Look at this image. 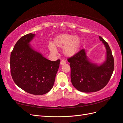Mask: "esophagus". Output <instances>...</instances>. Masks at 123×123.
<instances>
[{
    "mask_svg": "<svg viewBox=\"0 0 123 123\" xmlns=\"http://www.w3.org/2000/svg\"><path fill=\"white\" fill-rule=\"evenodd\" d=\"M66 61H65V60H61V62H60V64H61V65L64 64H66Z\"/></svg>",
    "mask_w": 123,
    "mask_h": 123,
    "instance_id": "1",
    "label": "esophagus"
}]
</instances>
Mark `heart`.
<instances>
[{
  "instance_id": "heart-1",
  "label": "heart",
  "mask_w": 123,
  "mask_h": 123,
  "mask_svg": "<svg viewBox=\"0 0 123 123\" xmlns=\"http://www.w3.org/2000/svg\"><path fill=\"white\" fill-rule=\"evenodd\" d=\"M81 39L78 36L69 34H62L56 37L54 41V45L49 44V49L52 52H56L55 47L63 49V53L67 56H71L77 53L81 45Z\"/></svg>"
}]
</instances>
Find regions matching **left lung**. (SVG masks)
<instances>
[{
  "mask_svg": "<svg viewBox=\"0 0 123 123\" xmlns=\"http://www.w3.org/2000/svg\"><path fill=\"white\" fill-rule=\"evenodd\" d=\"M107 49V59L100 66L91 63L87 59L85 49H80L69 57L72 85L83 92H96L107 85L114 69V60L108 44L99 36Z\"/></svg>",
  "mask_w": 123,
  "mask_h": 123,
  "instance_id": "8db88e82",
  "label": "left lung"
}]
</instances>
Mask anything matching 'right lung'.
Listing matches in <instances>:
<instances>
[{
  "label": "right lung",
  "mask_w": 123,
  "mask_h": 123,
  "mask_svg": "<svg viewBox=\"0 0 123 123\" xmlns=\"http://www.w3.org/2000/svg\"><path fill=\"white\" fill-rule=\"evenodd\" d=\"M34 35L28 34L15 44L10 54V73L14 82L23 90L42 95L53 87L60 60L50 61L31 48L29 43Z\"/></svg>",
  "instance_id": "obj_1"
}]
</instances>
